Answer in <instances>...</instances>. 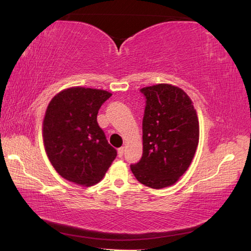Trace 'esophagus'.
Returning <instances> with one entry per match:
<instances>
[{
    "label": "esophagus",
    "instance_id": "34e87169",
    "mask_svg": "<svg viewBox=\"0 0 251 251\" xmlns=\"http://www.w3.org/2000/svg\"><path fill=\"white\" fill-rule=\"evenodd\" d=\"M117 155H119V157H122L123 155H124V148H119L117 149Z\"/></svg>",
    "mask_w": 251,
    "mask_h": 251
}]
</instances>
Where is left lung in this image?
<instances>
[{"label":"left lung","mask_w":251,"mask_h":251,"mask_svg":"<svg viewBox=\"0 0 251 251\" xmlns=\"http://www.w3.org/2000/svg\"><path fill=\"white\" fill-rule=\"evenodd\" d=\"M142 157L130 169L152 189L173 185L189 168L200 138L196 111L182 89L169 84L143 87Z\"/></svg>","instance_id":"1"}]
</instances>
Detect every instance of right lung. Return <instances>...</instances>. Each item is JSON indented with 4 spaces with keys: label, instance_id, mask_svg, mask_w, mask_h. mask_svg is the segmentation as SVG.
Here are the masks:
<instances>
[{
    "label": "right lung",
    "instance_id": "add662e5",
    "mask_svg": "<svg viewBox=\"0 0 251 251\" xmlns=\"http://www.w3.org/2000/svg\"><path fill=\"white\" fill-rule=\"evenodd\" d=\"M112 94L72 87L51 99L43 121L44 147L52 167L71 182L98 183L116 157L97 122L100 106Z\"/></svg>",
    "mask_w": 251,
    "mask_h": 251
}]
</instances>
